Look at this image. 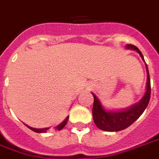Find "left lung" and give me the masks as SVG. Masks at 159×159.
Listing matches in <instances>:
<instances>
[{"label":"left lung","mask_w":159,"mask_h":159,"mask_svg":"<svg viewBox=\"0 0 159 159\" xmlns=\"http://www.w3.org/2000/svg\"><path fill=\"white\" fill-rule=\"evenodd\" d=\"M128 49H132L136 50L143 60L144 61L142 53L138 47L134 45H127ZM145 62V61H144ZM146 70H147V88L145 92L144 96L143 97L141 101L137 104H134L126 110L121 112H108L105 111L102 107L100 102L93 93V119L94 124L99 129L109 132H117L120 130L125 129L126 128L134 124L143 113L145 109L147 108L148 104L150 100V94H151V84H150V77L148 73L147 64Z\"/></svg>","instance_id":"obj_1"}]
</instances>
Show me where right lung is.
Segmentation results:
<instances>
[{
    "label": "right lung",
    "mask_w": 159,
    "mask_h": 159,
    "mask_svg": "<svg viewBox=\"0 0 159 159\" xmlns=\"http://www.w3.org/2000/svg\"><path fill=\"white\" fill-rule=\"evenodd\" d=\"M68 119H69V116L66 117V119L64 120V121L61 123L60 124H59V125H57V126L54 127L53 129L55 130H61L64 128V127L66 126V124H67V122H68ZM28 128H29L30 129H31L32 131H34V132H36V133H45L46 131H47L48 129H49V128H46V129H34V128H31V127H29L27 126Z\"/></svg>",
    "instance_id": "obj_1"
}]
</instances>
